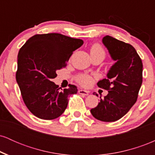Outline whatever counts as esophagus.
Wrapping results in <instances>:
<instances>
[{
	"label": "esophagus",
	"mask_w": 155,
	"mask_h": 155,
	"mask_svg": "<svg viewBox=\"0 0 155 155\" xmlns=\"http://www.w3.org/2000/svg\"><path fill=\"white\" fill-rule=\"evenodd\" d=\"M89 91H87V90H79V93L80 95H89Z\"/></svg>",
	"instance_id": "obj_1"
}]
</instances>
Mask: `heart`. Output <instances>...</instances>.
Returning <instances> with one entry per match:
<instances>
[{
    "instance_id": "1",
    "label": "heart",
    "mask_w": 155,
    "mask_h": 155,
    "mask_svg": "<svg viewBox=\"0 0 155 155\" xmlns=\"http://www.w3.org/2000/svg\"><path fill=\"white\" fill-rule=\"evenodd\" d=\"M90 54L91 55H101L104 58L105 57V51L102 47L98 44H93L90 49ZM77 81L82 86L88 87L92 84L93 79L92 76L89 75H80L77 77Z\"/></svg>"
}]
</instances>
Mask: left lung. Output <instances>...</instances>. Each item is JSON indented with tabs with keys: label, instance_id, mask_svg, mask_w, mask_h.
<instances>
[{
	"label": "left lung",
	"instance_id": "1",
	"mask_svg": "<svg viewBox=\"0 0 155 155\" xmlns=\"http://www.w3.org/2000/svg\"><path fill=\"white\" fill-rule=\"evenodd\" d=\"M102 43L115 63L108 70L107 79L97 84L99 87L108 90V95L90 112L102 122H115L124 117L136 102L142 84L143 64L130 44L110 35L104 36Z\"/></svg>",
	"mask_w": 155,
	"mask_h": 155
}]
</instances>
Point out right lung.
Segmentation results:
<instances>
[{"instance_id": "obj_1", "label": "right lung", "mask_w": 155, "mask_h": 155, "mask_svg": "<svg viewBox=\"0 0 155 155\" xmlns=\"http://www.w3.org/2000/svg\"><path fill=\"white\" fill-rule=\"evenodd\" d=\"M83 44L81 39L47 33L33 35L19 49L16 79L24 103L35 117L47 120L58 118L67 108L68 97L77 93L75 85L60 90L52 79Z\"/></svg>"}]
</instances>
